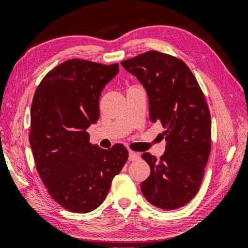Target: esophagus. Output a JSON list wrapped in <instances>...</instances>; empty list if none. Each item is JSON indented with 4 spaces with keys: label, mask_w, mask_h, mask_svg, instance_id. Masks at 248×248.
Returning a JSON list of instances; mask_svg holds the SVG:
<instances>
[{
    "label": "esophagus",
    "mask_w": 248,
    "mask_h": 248,
    "mask_svg": "<svg viewBox=\"0 0 248 248\" xmlns=\"http://www.w3.org/2000/svg\"><path fill=\"white\" fill-rule=\"evenodd\" d=\"M140 158V154L137 153V152H133V151H130L129 152V161L134 162V161H138V159Z\"/></svg>",
    "instance_id": "1"
}]
</instances>
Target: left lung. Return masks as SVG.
Listing matches in <instances>:
<instances>
[{
	"label": "left lung",
	"instance_id": "8db88e82",
	"mask_svg": "<svg viewBox=\"0 0 248 248\" xmlns=\"http://www.w3.org/2000/svg\"><path fill=\"white\" fill-rule=\"evenodd\" d=\"M121 65L145 89L151 123L165 128V153L159 159L142 154L151 167L141 183L142 194L159 209L182 208L198 192L211 150V117L204 95L187 64L170 54L152 50Z\"/></svg>",
	"mask_w": 248,
	"mask_h": 248
}]
</instances>
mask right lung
I'll return each mask as SVG.
<instances>
[{
  "instance_id": "obj_1",
  "label": "right lung",
  "mask_w": 248,
  "mask_h": 248,
  "mask_svg": "<svg viewBox=\"0 0 248 248\" xmlns=\"http://www.w3.org/2000/svg\"><path fill=\"white\" fill-rule=\"evenodd\" d=\"M118 66L68 60L46 74L33 95L29 142L37 170L50 196L71 212L98 208L128 159L123 144L100 149L86 131L99 119L100 94Z\"/></svg>"
}]
</instances>
